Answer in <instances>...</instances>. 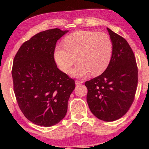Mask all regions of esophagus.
Returning <instances> with one entry per match:
<instances>
[{"instance_id": "1", "label": "esophagus", "mask_w": 149, "mask_h": 149, "mask_svg": "<svg viewBox=\"0 0 149 149\" xmlns=\"http://www.w3.org/2000/svg\"><path fill=\"white\" fill-rule=\"evenodd\" d=\"M83 83V81H79V80H76L75 81V84L76 85H79V84H81Z\"/></svg>"}]
</instances>
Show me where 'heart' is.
<instances>
[{"label":"heart","mask_w":149,"mask_h":149,"mask_svg":"<svg viewBox=\"0 0 149 149\" xmlns=\"http://www.w3.org/2000/svg\"><path fill=\"white\" fill-rule=\"evenodd\" d=\"M64 45L55 48V60L61 70L68 72L77 60L79 63L72 71L74 77H84L90 72L100 75L108 68L113 54V42L105 33L77 31L68 35Z\"/></svg>","instance_id":"b5f03b06"}]
</instances>
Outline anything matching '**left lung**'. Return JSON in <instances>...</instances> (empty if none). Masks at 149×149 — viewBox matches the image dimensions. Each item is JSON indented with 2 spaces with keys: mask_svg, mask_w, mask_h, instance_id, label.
<instances>
[{
  "mask_svg": "<svg viewBox=\"0 0 149 149\" xmlns=\"http://www.w3.org/2000/svg\"><path fill=\"white\" fill-rule=\"evenodd\" d=\"M108 31L113 42V54L101 75L85 82L91 111L104 121L118 120L128 112L135 97L138 67L134 53L124 38Z\"/></svg>",
  "mask_w": 149,
  "mask_h": 149,
  "instance_id": "1",
  "label": "left lung"
}]
</instances>
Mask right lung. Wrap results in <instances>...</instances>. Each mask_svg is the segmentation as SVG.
<instances>
[{
    "label": "right lung",
    "mask_w": 149,
    "mask_h": 149,
    "mask_svg": "<svg viewBox=\"0 0 149 149\" xmlns=\"http://www.w3.org/2000/svg\"><path fill=\"white\" fill-rule=\"evenodd\" d=\"M68 31L58 28L40 32L25 41L14 56V92L28 120L41 127L55 125L65 116L75 81L57 67V40Z\"/></svg>",
    "instance_id": "add662e5"
}]
</instances>
